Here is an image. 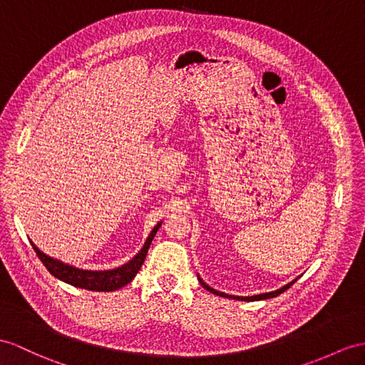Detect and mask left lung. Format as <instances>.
Instances as JSON below:
<instances>
[{"label": "left lung", "mask_w": 365, "mask_h": 365, "mask_svg": "<svg viewBox=\"0 0 365 365\" xmlns=\"http://www.w3.org/2000/svg\"><path fill=\"white\" fill-rule=\"evenodd\" d=\"M198 280H200V283H201V287L204 288V289H207V291H210L212 294H217V296H220V297H227V299H237V300H243V302H254V300H264V299H271V297H277L279 294H282L283 291H287L292 283H294L296 280H292V282H289L288 285H285V287H282L280 289H275V291H271V292H263V294H257V296H251V297H242V296H230V294H225V292H220V291H217V289H213V288H210L207 283H204V280L201 279V277H198Z\"/></svg>", "instance_id": "left-lung-1"}]
</instances>
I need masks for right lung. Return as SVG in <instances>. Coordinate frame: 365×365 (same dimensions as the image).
Segmentation results:
<instances>
[{
  "mask_svg": "<svg viewBox=\"0 0 365 365\" xmlns=\"http://www.w3.org/2000/svg\"><path fill=\"white\" fill-rule=\"evenodd\" d=\"M161 225L163 223H158L153 227L148 238L145 240L144 246H142V250L135 257H133L130 262L119 266V268L106 269V271H88V269L74 268V266L66 264L57 259H52V257H49L46 254H43L32 242H31V245L34 247L35 254L38 255L41 263L46 266V269L58 280L69 283V285L77 287V288L106 292V291H115L122 287H125L133 279H135V275L139 272L142 263H144L145 255L148 252V247H150V245H152L158 229L161 227Z\"/></svg>",
  "mask_w": 365,
  "mask_h": 365,
  "instance_id": "1",
  "label": "right lung"
}]
</instances>
